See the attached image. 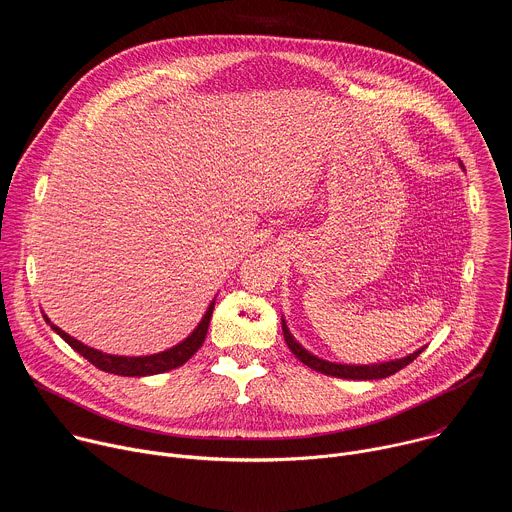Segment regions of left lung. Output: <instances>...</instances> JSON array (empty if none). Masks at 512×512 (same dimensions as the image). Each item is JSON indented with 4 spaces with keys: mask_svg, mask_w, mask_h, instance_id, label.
I'll use <instances>...</instances> for the list:
<instances>
[{
    "mask_svg": "<svg viewBox=\"0 0 512 512\" xmlns=\"http://www.w3.org/2000/svg\"><path fill=\"white\" fill-rule=\"evenodd\" d=\"M460 168L464 170L462 162H460ZM281 330H283V338L289 346V350L296 354V358H300L306 367L322 373V375H328V377H338V379H352V381H373V379H387L391 375H395L397 371H401L403 367H407L409 362H413L421 352L423 348L403 356V358H395V360H387V362H379V364H340V362H330V360H324V358H318L316 354H312L310 350H306L294 336H291L287 324H285V318L281 316Z\"/></svg>",
    "mask_w": 512,
    "mask_h": 512,
    "instance_id": "obj_1",
    "label": "left lung"
}]
</instances>
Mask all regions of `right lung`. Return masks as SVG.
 <instances>
[{"label":"right lung","mask_w":512,"mask_h":512,"mask_svg":"<svg viewBox=\"0 0 512 512\" xmlns=\"http://www.w3.org/2000/svg\"><path fill=\"white\" fill-rule=\"evenodd\" d=\"M214 310V300L208 304L202 320L198 322V326L176 346L156 352V354H145V356H123V354H107L103 350L91 348L87 344H83L81 340L72 338L70 334H66L64 330H60L56 324L50 322V318L46 314L44 320L46 324H50V328L72 348L77 350L81 356H85L91 364H95L97 369L111 373V375H119V377H150V375H160L172 369L182 367V364L202 346L206 332H208V324H210V316Z\"/></svg>","instance_id":"obj_1"}]
</instances>
